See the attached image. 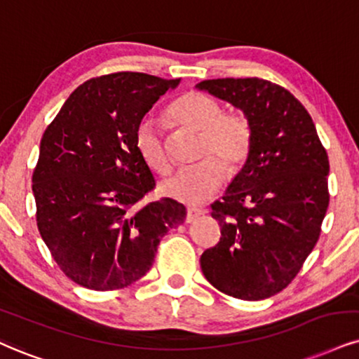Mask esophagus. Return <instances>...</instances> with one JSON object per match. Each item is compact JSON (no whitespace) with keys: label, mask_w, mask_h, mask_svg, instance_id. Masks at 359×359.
<instances>
[{"label":"esophagus","mask_w":359,"mask_h":359,"mask_svg":"<svg viewBox=\"0 0 359 359\" xmlns=\"http://www.w3.org/2000/svg\"><path fill=\"white\" fill-rule=\"evenodd\" d=\"M203 215L201 208H188V213H187V223H191L198 218V216Z\"/></svg>","instance_id":"1"}]
</instances>
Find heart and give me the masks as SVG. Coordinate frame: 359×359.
Segmentation results:
<instances>
[{"label":"heart","mask_w":359,"mask_h":359,"mask_svg":"<svg viewBox=\"0 0 359 359\" xmlns=\"http://www.w3.org/2000/svg\"><path fill=\"white\" fill-rule=\"evenodd\" d=\"M170 118L180 126L201 133L198 165L176 171L163 184V191L175 200L198 205L218 191L229 175L245 165L253 146V123L241 109L224 111L221 101L198 91L184 93L170 104ZM135 148L144 165L159 176L171 171V156L158 121L141 119L135 130Z\"/></svg>","instance_id":"b5f03b06"}]
</instances>
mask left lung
I'll return each mask as SVG.
<instances>
[{
  "mask_svg": "<svg viewBox=\"0 0 359 359\" xmlns=\"http://www.w3.org/2000/svg\"><path fill=\"white\" fill-rule=\"evenodd\" d=\"M196 88L253 123L245 166L211 205L221 238L201 255L203 274L233 298L266 299L294 280L320 238L330 205L328 153L306 108L276 83L219 78Z\"/></svg>",
  "mask_w": 359,
  "mask_h": 359,
  "instance_id": "8db88e82",
  "label": "left lung"
}]
</instances>
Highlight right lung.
I'll list each match as a JSON object with an SVG mask.
<instances>
[{"label": "right lung", "instance_id": "right-lung-1", "mask_svg": "<svg viewBox=\"0 0 359 359\" xmlns=\"http://www.w3.org/2000/svg\"><path fill=\"white\" fill-rule=\"evenodd\" d=\"M180 79L119 72L79 85L48 125L33 171L36 224L69 280L114 291L143 278L158 245L187 219L171 198L138 205L156 183L135 130Z\"/></svg>", "mask_w": 359, "mask_h": 359}]
</instances>
